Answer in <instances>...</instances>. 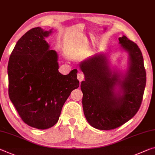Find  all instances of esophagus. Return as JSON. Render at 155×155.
I'll use <instances>...</instances> for the list:
<instances>
[{
  "instance_id": "esophagus-1",
  "label": "esophagus",
  "mask_w": 155,
  "mask_h": 155,
  "mask_svg": "<svg viewBox=\"0 0 155 155\" xmlns=\"http://www.w3.org/2000/svg\"><path fill=\"white\" fill-rule=\"evenodd\" d=\"M84 78H85V76H84V74H83L82 72H78L77 74V78H78V80L79 81L80 83L82 81H83V79H84Z\"/></svg>"
}]
</instances>
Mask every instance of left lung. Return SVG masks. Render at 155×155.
<instances>
[{
    "mask_svg": "<svg viewBox=\"0 0 155 155\" xmlns=\"http://www.w3.org/2000/svg\"><path fill=\"white\" fill-rule=\"evenodd\" d=\"M130 55L128 72L124 80L107 65L106 56L98 54L80 64L85 74L81 88L83 108L88 123L94 128L110 130L124 125L138 112L146 83L143 58L138 45L126 36L119 38ZM119 84L122 94L115 92Z\"/></svg>",
    "mask_w": 155,
    "mask_h": 155,
    "instance_id": "1",
    "label": "left lung"
}]
</instances>
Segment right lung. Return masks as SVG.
<instances>
[{
  "mask_svg": "<svg viewBox=\"0 0 155 155\" xmlns=\"http://www.w3.org/2000/svg\"><path fill=\"white\" fill-rule=\"evenodd\" d=\"M51 32L32 28L19 39L7 67L9 97L24 123L37 129L57 123L72 91L79 86L77 70L58 72V56L45 37Z\"/></svg>",
  "mask_w": 155,
  "mask_h": 155,
  "instance_id": "right-lung-1",
  "label": "right lung"
}]
</instances>
